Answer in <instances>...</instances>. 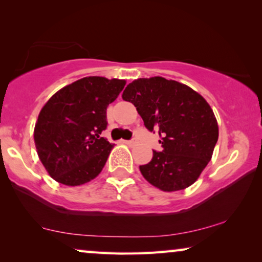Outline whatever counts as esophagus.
Listing matches in <instances>:
<instances>
[{"instance_id":"1","label":"esophagus","mask_w":262,"mask_h":262,"mask_svg":"<svg viewBox=\"0 0 262 262\" xmlns=\"http://www.w3.org/2000/svg\"><path fill=\"white\" fill-rule=\"evenodd\" d=\"M124 143H125V144L130 145V146H134V145L137 144V141H136V139H132V141H124Z\"/></svg>"}]
</instances>
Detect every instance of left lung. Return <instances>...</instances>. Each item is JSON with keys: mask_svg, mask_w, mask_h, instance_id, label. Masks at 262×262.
I'll list each match as a JSON object with an SVG mask.
<instances>
[{"mask_svg": "<svg viewBox=\"0 0 262 262\" xmlns=\"http://www.w3.org/2000/svg\"><path fill=\"white\" fill-rule=\"evenodd\" d=\"M123 99L161 137L162 151L152 150L151 161L139 166L145 180L163 192L194 184L218 141L217 119L206 100L188 85L161 76L132 81Z\"/></svg>", "mask_w": 262, "mask_h": 262, "instance_id": "obj_1", "label": "left lung"}]
</instances>
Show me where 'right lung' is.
I'll return each mask as SVG.
<instances>
[{"label":"right lung","instance_id":"obj_1","mask_svg":"<svg viewBox=\"0 0 262 262\" xmlns=\"http://www.w3.org/2000/svg\"><path fill=\"white\" fill-rule=\"evenodd\" d=\"M126 81L88 76L55 93L34 126L39 160L50 177L66 186H81L101 173L113 144L101 137L106 111Z\"/></svg>","mask_w":262,"mask_h":262}]
</instances>
